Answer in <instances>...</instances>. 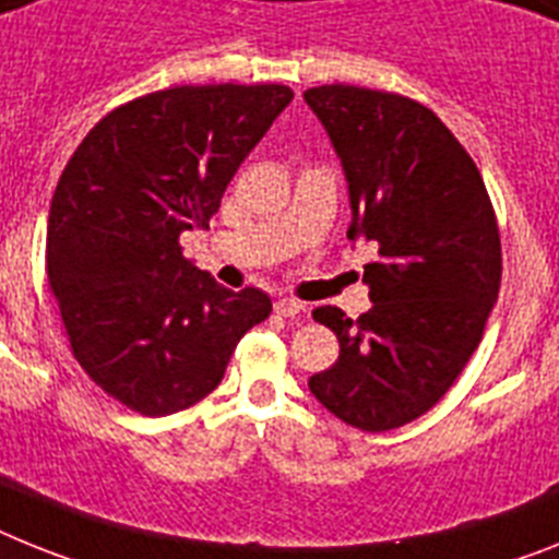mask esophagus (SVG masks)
<instances>
[{"mask_svg":"<svg viewBox=\"0 0 559 559\" xmlns=\"http://www.w3.org/2000/svg\"><path fill=\"white\" fill-rule=\"evenodd\" d=\"M304 312V304L298 298H278L275 301V316L281 318H298Z\"/></svg>","mask_w":559,"mask_h":559,"instance_id":"esophagus-1","label":"esophagus"}]
</instances>
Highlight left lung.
<instances>
[{
    "label": "left lung",
    "instance_id": "1",
    "mask_svg": "<svg viewBox=\"0 0 559 559\" xmlns=\"http://www.w3.org/2000/svg\"><path fill=\"white\" fill-rule=\"evenodd\" d=\"M349 181L346 236L378 243L364 266L372 309L312 318L341 355L309 389L344 424L389 431L447 395L483 337L500 293V229L477 164L415 98L355 84L304 93Z\"/></svg>",
    "mask_w": 559,
    "mask_h": 559
}]
</instances>
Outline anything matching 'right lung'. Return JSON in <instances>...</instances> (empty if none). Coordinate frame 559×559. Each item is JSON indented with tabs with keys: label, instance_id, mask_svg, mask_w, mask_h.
Returning a JSON list of instances; mask_svg holds the SVG:
<instances>
[{
	"label": "right lung",
	"instance_id": "1",
	"mask_svg": "<svg viewBox=\"0 0 559 559\" xmlns=\"http://www.w3.org/2000/svg\"><path fill=\"white\" fill-rule=\"evenodd\" d=\"M287 84H181L116 107L70 156L45 270L79 367L147 417L190 409L272 304L224 289L181 255L278 112Z\"/></svg>",
	"mask_w": 559,
	"mask_h": 559
}]
</instances>
